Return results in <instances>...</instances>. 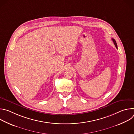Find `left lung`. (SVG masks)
I'll list each match as a JSON object with an SVG mask.
<instances>
[{
  "label": "left lung",
  "mask_w": 134,
  "mask_h": 134,
  "mask_svg": "<svg viewBox=\"0 0 134 134\" xmlns=\"http://www.w3.org/2000/svg\"><path fill=\"white\" fill-rule=\"evenodd\" d=\"M112 41H113V43H114V45H115V46H116V48H117V49H118V47H117V43H116V40H114V39H112Z\"/></svg>",
  "instance_id": "obj_1"
}]
</instances>
